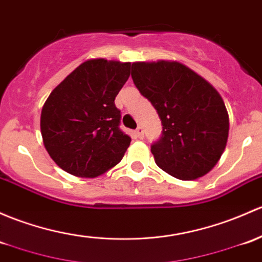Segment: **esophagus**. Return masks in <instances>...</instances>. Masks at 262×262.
<instances>
[{"label":"esophagus","instance_id":"34e87169","mask_svg":"<svg viewBox=\"0 0 262 262\" xmlns=\"http://www.w3.org/2000/svg\"><path fill=\"white\" fill-rule=\"evenodd\" d=\"M136 136H137V138H139V139L144 138V132H143L142 126H138V128L136 129Z\"/></svg>","mask_w":262,"mask_h":262}]
</instances>
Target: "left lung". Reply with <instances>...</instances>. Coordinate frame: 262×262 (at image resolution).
<instances>
[{
	"instance_id": "obj_1",
	"label": "left lung",
	"mask_w": 262,
	"mask_h": 262,
	"mask_svg": "<svg viewBox=\"0 0 262 262\" xmlns=\"http://www.w3.org/2000/svg\"><path fill=\"white\" fill-rule=\"evenodd\" d=\"M132 78L163 125V136L150 149L157 166L182 181L211 172L224 153L230 129L220 93L174 60L133 62Z\"/></svg>"
}]
</instances>
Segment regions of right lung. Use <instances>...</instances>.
I'll list each match as a JSON object with an SVG mask.
<instances>
[{"label":"right lung","mask_w":262,"mask_h":262,"mask_svg":"<svg viewBox=\"0 0 262 262\" xmlns=\"http://www.w3.org/2000/svg\"><path fill=\"white\" fill-rule=\"evenodd\" d=\"M130 62L89 59L55 88L41 110L45 149L65 172L95 178L117 166L130 144L114 100Z\"/></svg>","instance_id":"right-lung-1"}]
</instances>
